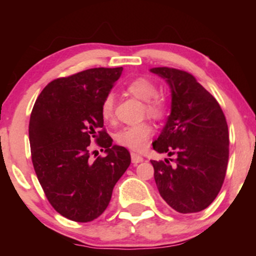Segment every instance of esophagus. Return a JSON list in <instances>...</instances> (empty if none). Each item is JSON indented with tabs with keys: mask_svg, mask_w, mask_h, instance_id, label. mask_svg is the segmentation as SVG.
Listing matches in <instances>:
<instances>
[{
	"mask_svg": "<svg viewBox=\"0 0 256 256\" xmlns=\"http://www.w3.org/2000/svg\"><path fill=\"white\" fill-rule=\"evenodd\" d=\"M143 160H144V158L140 156V155L136 154V152H131V161H132V164H134V165H137V164L142 162Z\"/></svg>",
	"mask_w": 256,
	"mask_h": 256,
	"instance_id": "obj_1",
	"label": "esophagus"
}]
</instances>
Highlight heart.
Wrapping results in <instances>:
<instances>
[{
	"label": "heart",
	"instance_id": "b5f03b06",
	"mask_svg": "<svg viewBox=\"0 0 256 256\" xmlns=\"http://www.w3.org/2000/svg\"><path fill=\"white\" fill-rule=\"evenodd\" d=\"M125 91L128 95L134 96L140 101H144L143 114L149 118L162 119L166 114V102L161 96L158 95V88L154 82L146 77H137L128 82L125 86ZM116 98L112 94L104 96L102 100L101 113L102 119L106 122H113ZM154 134L152 125L148 122H142L137 125L125 126L116 134V140L119 146L131 149L134 152L144 150L148 146V140Z\"/></svg>",
	"mask_w": 256,
	"mask_h": 256
}]
</instances>
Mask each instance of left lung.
I'll return each instance as SVG.
<instances>
[{
    "instance_id": "8db88e82",
    "label": "left lung",
    "mask_w": 256,
    "mask_h": 256,
    "mask_svg": "<svg viewBox=\"0 0 256 256\" xmlns=\"http://www.w3.org/2000/svg\"><path fill=\"white\" fill-rule=\"evenodd\" d=\"M150 72L166 79L172 95L171 114L152 148L177 156L174 165L167 158L150 160L158 190L177 212H201L216 200L225 179V116L218 101L190 73L170 67H155Z\"/></svg>"
}]
</instances>
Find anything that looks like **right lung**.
Wrapping results in <instances>:
<instances>
[{
  "mask_svg": "<svg viewBox=\"0 0 256 256\" xmlns=\"http://www.w3.org/2000/svg\"><path fill=\"white\" fill-rule=\"evenodd\" d=\"M122 72V67H98L55 79L32 108L28 137L34 172L54 210L73 222L98 218L131 164L128 149L113 146L100 113ZM92 139L106 157L90 160Z\"/></svg>",
  "mask_w": 256,
  "mask_h": 256,
  "instance_id": "obj_1",
  "label": "right lung"
}]
</instances>
